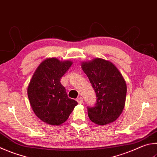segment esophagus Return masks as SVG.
<instances>
[{
  "label": "esophagus",
  "instance_id": "34e87169",
  "mask_svg": "<svg viewBox=\"0 0 157 157\" xmlns=\"http://www.w3.org/2000/svg\"><path fill=\"white\" fill-rule=\"evenodd\" d=\"M77 101L78 102V104H82L84 102L83 98H78V99H77Z\"/></svg>",
  "mask_w": 157,
  "mask_h": 157
}]
</instances>
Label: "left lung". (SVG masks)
I'll return each instance as SVG.
<instances>
[{
	"mask_svg": "<svg viewBox=\"0 0 157 157\" xmlns=\"http://www.w3.org/2000/svg\"><path fill=\"white\" fill-rule=\"evenodd\" d=\"M82 69L97 97L95 106L87 108L90 121L101 126L115 121L126 102L127 87L123 76L112 62L101 58L82 62Z\"/></svg>",
	"mask_w": 157,
	"mask_h": 157,
	"instance_id": "obj_1",
	"label": "left lung"
}]
</instances>
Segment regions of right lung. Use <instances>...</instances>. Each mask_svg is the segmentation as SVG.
I'll return each mask as SVG.
<instances>
[{"instance_id": "add662e5", "label": "right lung", "mask_w": 157, "mask_h": 157, "mask_svg": "<svg viewBox=\"0 0 157 157\" xmlns=\"http://www.w3.org/2000/svg\"><path fill=\"white\" fill-rule=\"evenodd\" d=\"M73 62L48 58L34 72L27 95L34 113L42 121L59 126L66 121L78 102L68 98L60 79Z\"/></svg>"}]
</instances>
